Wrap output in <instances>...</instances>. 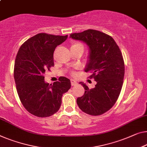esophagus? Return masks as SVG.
Segmentation results:
<instances>
[{"instance_id":"esophagus-1","label":"esophagus","mask_w":147,"mask_h":147,"mask_svg":"<svg viewBox=\"0 0 147 147\" xmlns=\"http://www.w3.org/2000/svg\"><path fill=\"white\" fill-rule=\"evenodd\" d=\"M71 82L72 86H75V85L77 84V82H76V81L74 80H73V79L71 80Z\"/></svg>"}]
</instances>
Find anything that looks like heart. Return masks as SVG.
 Wrapping results in <instances>:
<instances>
[{"instance_id":"b5f03b06","label":"heart","mask_w":147,"mask_h":147,"mask_svg":"<svg viewBox=\"0 0 147 147\" xmlns=\"http://www.w3.org/2000/svg\"><path fill=\"white\" fill-rule=\"evenodd\" d=\"M78 47L83 48V45L81 44V43H80L75 42V43H74L73 45H72L71 48H78Z\"/></svg>"}]
</instances>
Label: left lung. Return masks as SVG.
Here are the masks:
<instances>
[{
    "mask_svg": "<svg viewBox=\"0 0 147 147\" xmlns=\"http://www.w3.org/2000/svg\"><path fill=\"white\" fill-rule=\"evenodd\" d=\"M70 38L86 43L89 49L85 72H90L96 81L93 88L79 84L85 92L78 98L79 108L91 115H102L112 108L119 97L125 74L123 59L119 47L111 36L98 30H88L70 35Z\"/></svg>",
    "mask_w": 147,
    "mask_h": 147,
    "instance_id": "obj_1",
    "label": "left lung"
}]
</instances>
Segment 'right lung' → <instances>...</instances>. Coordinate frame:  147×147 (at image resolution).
<instances>
[{
  "label": "right lung",
  "instance_id": "obj_1",
  "mask_svg": "<svg viewBox=\"0 0 147 147\" xmlns=\"http://www.w3.org/2000/svg\"><path fill=\"white\" fill-rule=\"evenodd\" d=\"M67 37L41 33L28 39L17 53L14 77L18 94L26 110L38 117L55 113L61 107L63 94L71 87V80L64 76L50 85L43 76L54 66L55 48Z\"/></svg>",
  "mask_w": 147,
  "mask_h": 147
}]
</instances>
